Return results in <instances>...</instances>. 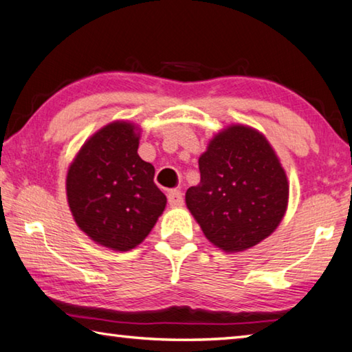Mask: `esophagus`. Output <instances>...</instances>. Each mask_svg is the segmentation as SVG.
I'll return each mask as SVG.
<instances>
[{"label": "esophagus", "instance_id": "34e87169", "mask_svg": "<svg viewBox=\"0 0 352 352\" xmlns=\"http://www.w3.org/2000/svg\"><path fill=\"white\" fill-rule=\"evenodd\" d=\"M168 201H169V205L174 206V208L182 206V205L184 204V199H183V192H182V190H177V189L169 190Z\"/></svg>", "mask_w": 352, "mask_h": 352}]
</instances>
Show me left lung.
<instances>
[{"instance_id":"8db88e82","label":"left lung","mask_w":352,"mask_h":352,"mask_svg":"<svg viewBox=\"0 0 352 352\" xmlns=\"http://www.w3.org/2000/svg\"><path fill=\"white\" fill-rule=\"evenodd\" d=\"M200 184L186 205L206 239L225 252H243L270 236L287 208L285 172L264 135L231 126L199 158Z\"/></svg>"}]
</instances>
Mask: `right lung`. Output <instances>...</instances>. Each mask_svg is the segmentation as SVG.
<instances>
[{"mask_svg":"<svg viewBox=\"0 0 352 352\" xmlns=\"http://www.w3.org/2000/svg\"><path fill=\"white\" fill-rule=\"evenodd\" d=\"M138 144L133 124L111 122L82 146L67 177L76 223L94 242L119 252L144 241L166 206L155 168L140 158Z\"/></svg>","mask_w":352,"mask_h":352,"instance_id":"obj_1","label":"right lung"}]
</instances>
